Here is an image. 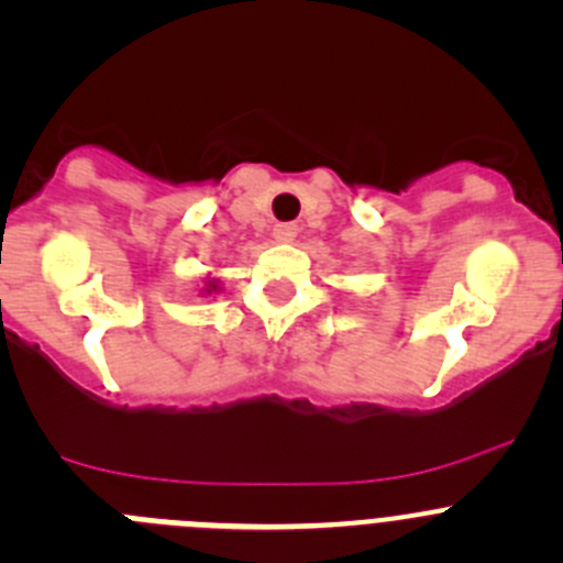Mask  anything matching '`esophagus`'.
<instances>
[{
	"label": "esophagus",
	"mask_w": 563,
	"mask_h": 563,
	"mask_svg": "<svg viewBox=\"0 0 563 563\" xmlns=\"http://www.w3.org/2000/svg\"><path fill=\"white\" fill-rule=\"evenodd\" d=\"M297 224L291 222H280L275 224V230H272V235H275V241H294V235H297Z\"/></svg>",
	"instance_id": "esophagus-1"
}]
</instances>
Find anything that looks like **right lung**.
I'll return each mask as SVG.
<instances>
[{
  "instance_id": "right-lung-1",
  "label": "right lung",
  "mask_w": 563,
  "mask_h": 563,
  "mask_svg": "<svg viewBox=\"0 0 563 563\" xmlns=\"http://www.w3.org/2000/svg\"><path fill=\"white\" fill-rule=\"evenodd\" d=\"M205 291H208V294H210V291H217V280H210V283H208V288H205Z\"/></svg>"
}]
</instances>
